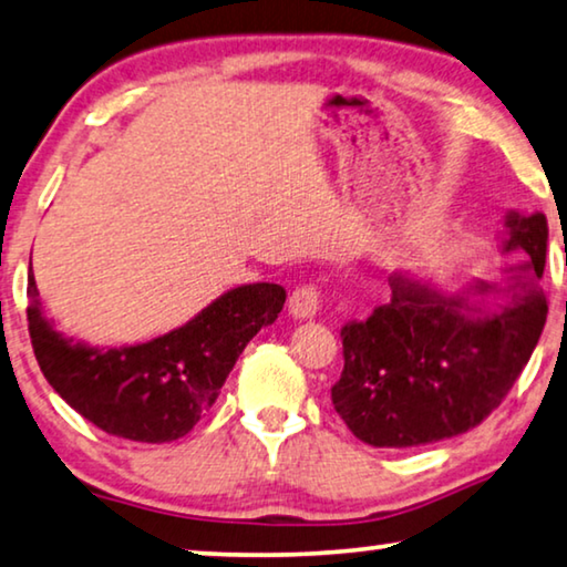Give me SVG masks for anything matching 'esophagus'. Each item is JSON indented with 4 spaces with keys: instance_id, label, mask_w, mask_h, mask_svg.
Returning <instances> with one entry per match:
<instances>
[{
    "instance_id": "34e87169",
    "label": "esophagus",
    "mask_w": 567,
    "mask_h": 567,
    "mask_svg": "<svg viewBox=\"0 0 567 567\" xmlns=\"http://www.w3.org/2000/svg\"><path fill=\"white\" fill-rule=\"evenodd\" d=\"M320 295H318V290L312 285H302V287H298V290H295L292 295H290V302H287V310H290V316L295 318V320H308V318H316V312H318V300Z\"/></svg>"
}]
</instances>
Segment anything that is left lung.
I'll list each match as a JSON object with an SVG mask.
<instances>
[{
	"mask_svg": "<svg viewBox=\"0 0 567 567\" xmlns=\"http://www.w3.org/2000/svg\"><path fill=\"white\" fill-rule=\"evenodd\" d=\"M502 251L525 255L502 282L443 292L415 272H394L390 302L343 326V371L331 396L359 441L394 451L437 443L499 408L547 320L545 214L509 210Z\"/></svg>",
	"mask_w": 567,
	"mask_h": 567,
	"instance_id": "left-lung-1",
	"label": "left lung"
}]
</instances>
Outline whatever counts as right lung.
Here are the masks:
<instances>
[{
    "mask_svg": "<svg viewBox=\"0 0 567 567\" xmlns=\"http://www.w3.org/2000/svg\"><path fill=\"white\" fill-rule=\"evenodd\" d=\"M38 295L30 272V338L48 384L104 433L137 443H171L190 433L239 353L275 323L287 298L280 285H241L171 333L101 349L58 333L42 316Z\"/></svg>",
    "mask_w": 567,
    "mask_h": 567,
    "instance_id": "1",
    "label": "right lung"
}]
</instances>
